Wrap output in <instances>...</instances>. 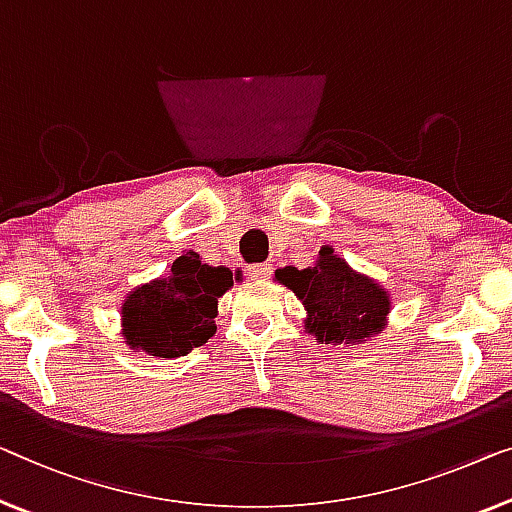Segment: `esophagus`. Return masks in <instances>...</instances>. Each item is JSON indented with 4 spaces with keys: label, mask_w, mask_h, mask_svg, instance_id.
Wrapping results in <instances>:
<instances>
[{
    "label": "esophagus",
    "mask_w": 512,
    "mask_h": 512,
    "mask_svg": "<svg viewBox=\"0 0 512 512\" xmlns=\"http://www.w3.org/2000/svg\"><path fill=\"white\" fill-rule=\"evenodd\" d=\"M248 276L253 278V280H257V282H262V280H266L271 276V266L269 264H253V266H248Z\"/></svg>",
    "instance_id": "1"
}]
</instances>
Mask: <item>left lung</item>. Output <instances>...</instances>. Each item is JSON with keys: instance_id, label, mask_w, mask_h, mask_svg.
I'll return each mask as SVG.
<instances>
[{"instance_id": "8db88e82", "label": "left lung", "mask_w": 512, "mask_h": 512, "mask_svg": "<svg viewBox=\"0 0 512 512\" xmlns=\"http://www.w3.org/2000/svg\"><path fill=\"white\" fill-rule=\"evenodd\" d=\"M276 282L303 303L305 333L319 345H363L388 326L393 301L388 289L352 269L331 246L319 248L317 262L308 269H278Z\"/></svg>"}]
</instances>
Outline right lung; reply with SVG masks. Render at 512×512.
<instances>
[{"label": "right lung", "instance_id": "right-lung-1", "mask_svg": "<svg viewBox=\"0 0 512 512\" xmlns=\"http://www.w3.org/2000/svg\"><path fill=\"white\" fill-rule=\"evenodd\" d=\"M227 266H209L183 253L165 276L133 287L121 303V335L128 349L147 356H186L216 333L218 299L234 285Z\"/></svg>", "mask_w": 512, "mask_h": 512}]
</instances>
